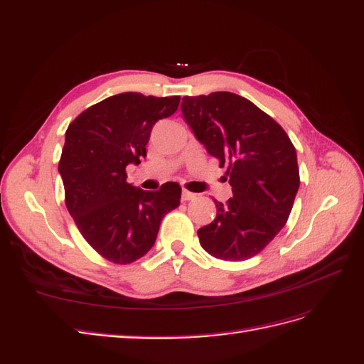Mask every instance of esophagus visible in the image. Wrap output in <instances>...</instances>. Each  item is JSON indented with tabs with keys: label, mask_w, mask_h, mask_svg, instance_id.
<instances>
[{
	"label": "esophagus",
	"mask_w": 364,
	"mask_h": 364,
	"mask_svg": "<svg viewBox=\"0 0 364 364\" xmlns=\"http://www.w3.org/2000/svg\"><path fill=\"white\" fill-rule=\"evenodd\" d=\"M193 199H196V194H194V193H190V191H186V190L182 191V200H183V202L193 200Z\"/></svg>",
	"instance_id": "obj_1"
}]
</instances>
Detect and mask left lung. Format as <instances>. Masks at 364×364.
I'll return each mask as SVG.
<instances>
[{
	"label": "left lung",
	"instance_id": "left-lung-1",
	"mask_svg": "<svg viewBox=\"0 0 364 364\" xmlns=\"http://www.w3.org/2000/svg\"><path fill=\"white\" fill-rule=\"evenodd\" d=\"M182 114L209 155L228 165L232 197L215 202L213 223L197 230L213 257L245 261L279 234L299 190L296 149L284 129L232 92L183 97Z\"/></svg>",
	"mask_w": 364,
	"mask_h": 364
}]
</instances>
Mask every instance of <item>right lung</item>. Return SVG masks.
Here are the masks:
<instances>
[{
	"instance_id": "obj_1",
	"label": "right lung",
	"mask_w": 364,
	"mask_h": 364,
	"mask_svg": "<svg viewBox=\"0 0 364 364\" xmlns=\"http://www.w3.org/2000/svg\"><path fill=\"white\" fill-rule=\"evenodd\" d=\"M179 102V95L117 94L87 107L65 134L59 162L65 203L83 238L115 264L144 257L164 215L181 203L176 182L158 191L126 182L127 165L147 156L153 126L178 111Z\"/></svg>"
}]
</instances>
